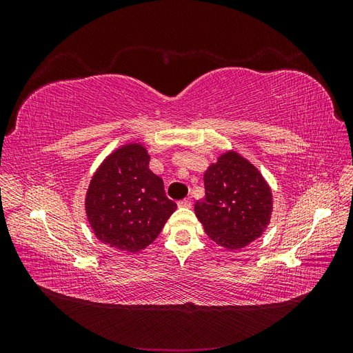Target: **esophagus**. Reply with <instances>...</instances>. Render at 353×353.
<instances>
[{
    "instance_id": "obj_1",
    "label": "esophagus",
    "mask_w": 353,
    "mask_h": 353,
    "mask_svg": "<svg viewBox=\"0 0 353 353\" xmlns=\"http://www.w3.org/2000/svg\"><path fill=\"white\" fill-rule=\"evenodd\" d=\"M178 208H185V209H188V208H191V201L187 200V199L181 200V201H178Z\"/></svg>"
}]
</instances>
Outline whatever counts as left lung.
I'll return each instance as SVG.
<instances>
[{
    "label": "left lung",
    "mask_w": 353,
    "mask_h": 353,
    "mask_svg": "<svg viewBox=\"0 0 353 353\" xmlns=\"http://www.w3.org/2000/svg\"><path fill=\"white\" fill-rule=\"evenodd\" d=\"M205 197L194 212L208 236L239 250L259 239L272 213V191L258 168L236 152L222 153L205 172Z\"/></svg>",
    "instance_id": "8db88e82"
}]
</instances>
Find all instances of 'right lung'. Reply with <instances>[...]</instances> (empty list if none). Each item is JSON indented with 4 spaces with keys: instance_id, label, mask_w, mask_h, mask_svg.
I'll return each mask as SVG.
<instances>
[{
    "instance_id": "obj_1",
    "label": "right lung",
    "mask_w": 353,
    "mask_h": 353,
    "mask_svg": "<svg viewBox=\"0 0 353 353\" xmlns=\"http://www.w3.org/2000/svg\"><path fill=\"white\" fill-rule=\"evenodd\" d=\"M148 162L143 144L121 145L95 170L85 196L95 237L122 252L137 253L152 244L176 209Z\"/></svg>"
}]
</instances>
